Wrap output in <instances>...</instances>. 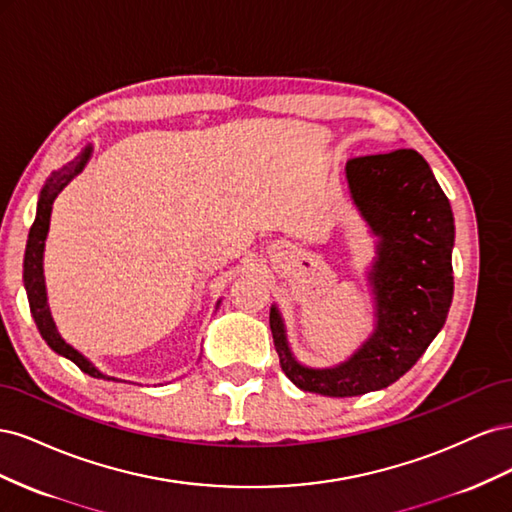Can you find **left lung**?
I'll use <instances>...</instances> for the list:
<instances>
[{
  "mask_svg": "<svg viewBox=\"0 0 512 512\" xmlns=\"http://www.w3.org/2000/svg\"><path fill=\"white\" fill-rule=\"evenodd\" d=\"M350 198L376 237L365 271L374 331L346 361L309 367L294 356L286 324L271 305L269 324L282 371L301 391L356 397L386 389L421 359L453 301V209L429 164L414 149L346 162Z\"/></svg>",
  "mask_w": 512,
  "mask_h": 512,
  "instance_id": "left-lung-1",
  "label": "left lung"
}]
</instances>
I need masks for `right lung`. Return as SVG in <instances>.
<instances>
[{
  "instance_id": "obj_1",
  "label": "right lung",
  "mask_w": 512,
  "mask_h": 512,
  "mask_svg": "<svg viewBox=\"0 0 512 512\" xmlns=\"http://www.w3.org/2000/svg\"><path fill=\"white\" fill-rule=\"evenodd\" d=\"M91 153H94V147L87 145L81 156H76L72 162L64 164L61 168L53 170L51 177L46 179L44 188L40 190V198H38V209H36V220L32 230H29L27 237V247H25V260H23V282H25V292L29 299V309H32V316L36 320V327L42 335V339L53 352H57L59 356H66L81 371H85L87 376L98 378V380H113V382H123L115 376H106L102 371L91 363L85 354H81L76 348H72L64 337L59 335L55 320L51 316L49 309V299H46V284H44V243L46 237H49V226H51V211H53V203L55 198L59 196V192L66 188V185L76 177L83 173V168L87 166ZM222 301H218L220 305ZM215 305V307H218Z\"/></svg>"
}]
</instances>
